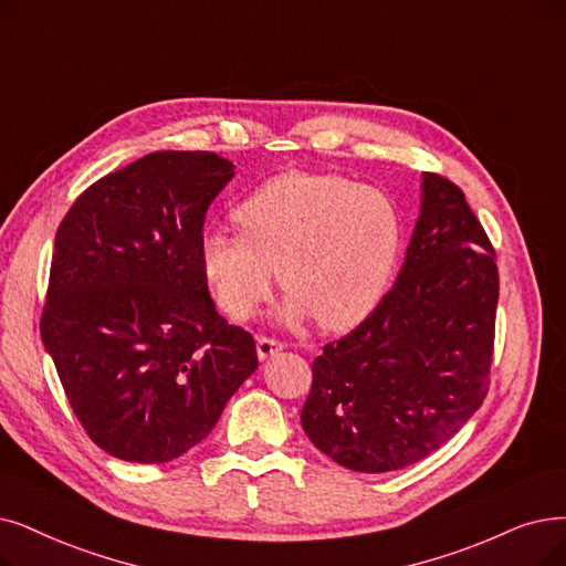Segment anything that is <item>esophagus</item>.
Returning <instances> with one entry per match:
<instances>
[{
    "label": "esophagus",
    "instance_id": "1",
    "mask_svg": "<svg viewBox=\"0 0 566 566\" xmlns=\"http://www.w3.org/2000/svg\"><path fill=\"white\" fill-rule=\"evenodd\" d=\"M279 350H283V344L276 342V338H269V336H260L258 338V357L266 359L271 355H276Z\"/></svg>",
    "mask_w": 566,
    "mask_h": 566
}]
</instances>
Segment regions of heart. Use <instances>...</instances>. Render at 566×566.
<instances>
[{"label":"heart","instance_id":"obj_1","mask_svg":"<svg viewBox=\"0 0 566 566\" xmlns=\"http://www.w3.org/2000/svg\"><path fill=\"white\" fill-rule=\"evenodd\" d=\"M241 232L211 230L199 258L222 311L253 318L279 281L283 318L325 329L365 321L386 297L403 241L395 199L338 174L283 171L234 211Z\"/></svg>","mask_w":566,"mask_h":566}]
</instances>
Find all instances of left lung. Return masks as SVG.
<instances>
[{
	"instance_id": "obj_1",
	"label": "left lung",
	"mask_w": 566,
	"mask_h": 566,
	"mask_svg": "<svg viewBox=\"0 0 566 566\" xmlns=\"http://www.w3.org/2000/svg\"><path fill=\"white\" fill-rule=\"evenodd\" d=\"M500 274L464 192L422 174L416 230L397 283L365 323L323 348L302 427L361 473L434 453L488 395Z\"/></svg>"
}]
</instances>
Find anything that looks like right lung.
I'll return each mask as SVG.
<instances>
[{"instance_id": "right-lung-1", "label": "right lung", "mask_w": 566, "mask_h": 566, "mask_svg": "<svg viewBox=\"0 0 566 566\" xmlns=\"http://www.w3.org/2000/svg\"><path fill=\"white\" fill-rule=\"evenodd\" d=\"M232 176L216 153H148L60 222L41 338L78 422L113 458L188 453L258 369L253 336L216 311L199 258Z\"/></svg>"}]
</instances>
